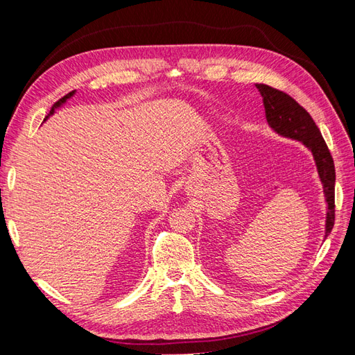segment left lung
Listing matches in <instances>:
<instances>
[{
    "instance_id": "obj_1",
    "label": "left lung",
    "mask_w": 355,
    "mask_h": 355,
    "mask_svg": "<svg viewBox=\"0 0 355 355\" xmlns=\"http://www.w3.org/2000/svg\"><path fill=\"white\" fill-rule=\"evenodd\" d=\"M262 96L268 125L278 136L302 144L311 151L327 201L324 239L335 225V164L329 148L311 115L288 94L266 84H256Z\"/></svg>"
}]
</instances>
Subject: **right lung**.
Listing matches in <instances>:
<instances>
[{
	"label": "right lung",
	"mask_w": 355,
	"mask_h": 355,
	"mask_svg": "<svg viewBox=\"0 0 355 355\" xmlns=\"http://www.w3.org/2000/svg\"><path fill=\"white\" fill-rule=\"evenodd\" d=\"M75 93H77V92H75V90H73V92H71V93H68L67 96H63V98H62L60 101H58V102H56L55 105H53V108L50 110L49 115L46 116V120H47V118H49V116H51L53 114H55V112H56V110H59V108H60V106H63V105H65V103H67V101H69L71 98H73V94H75ZM46 120H44V121H46Z\"/></svg>",
	"instance_id": "1"
}]
</instances>
